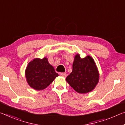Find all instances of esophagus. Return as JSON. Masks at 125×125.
<instances>
[{"label":"esophagus","mask_w":125,"mask_h":125,"mask_svg":"<svg viewBox=\"0 0 125 125\" xmlns=\"http://www.w3.org/2000/svg\"><path fill=\"white\" fill-rule=\"evenodd\" d=\"M61 76L62 77H67V74L66 73H61Z\"/></svg>","instance_id":"1"}]
</instances>
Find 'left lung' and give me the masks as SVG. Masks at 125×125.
Masks as SVG:
<instances>
[{
  "instance_id": "obj_1",
  "label": "left lung",
  "mask_w": 125,
  "mask_h": 125,
  "mask_svg": "<svg viewBox=\"0 0 125 125\" xmlns=\"http://www.w3.org/2000/svg\"><path fill=\"white\" fill-rule=\"evenodd\" d=\"M72 67V72L66 79L69 84L80 94L94 90L99 81V73L94 59L90 55L81 58L77 54Z\"/></svg>"
}]
</instances>
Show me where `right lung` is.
Instances as JSON below:
<instances>
[{
  "instance_id": "1",
  "label": "right lung",
  "mask_w": 125,
  "mask_h": 125,
  "mask_svg": "<svg viewBox=\"0 0 125 125\" xmlns=\"http://www.w3.org/2000/svg\"><path fill=\"white\" fill-rule=\"evenodd\" d=\"M25 74L29 86L38 91L47 88L58 76L46 57L43 59L36 58L29 62Z\"/></svg>"
}]
</instances>
